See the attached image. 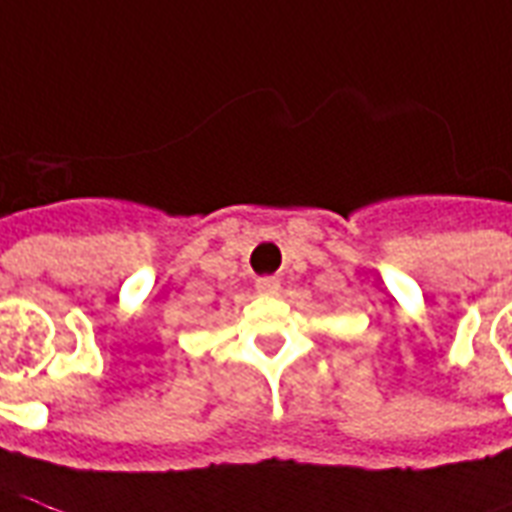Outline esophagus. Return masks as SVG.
I'll return each mask as SVG.
<instances>
[{"label":"esophagus","instance_id":"34e87169","mask_svg":"<svg viewBox=\"0 0 512 512\" xmlns=\"http://www.w3.org/2000/svg\"><path fill=\"white\" fill-rule=\"evenodd\" d=\"M277 288H280V280H277V277H259V280H256V291L259 293H277Z\"/></svg>","mask_w":512,"mask_h":512}]
</instances>
